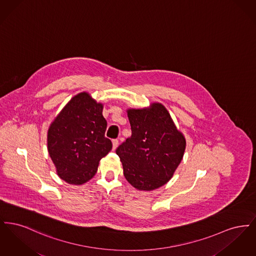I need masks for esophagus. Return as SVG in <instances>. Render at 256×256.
I'll list each match as a JSON object with an SVG mask.
<instances>
[{
  "label": "esophagus",
  "instance_id": "1",
  "mask_svg": "<svg viewBox=\"0 0 256 256\" xmlns=\"http://www.w3.org/2000/svg\"><path fill=\"white\" fill-rule=\"evenodd\" d=\"M112 144H113V150H116V148L119 145V141H118L117 139H114V140L112 141Z\"/></svg>",
  "mask_w": 256,
  "mask_h": 256
}]
</instances>
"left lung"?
Returning a JSON list of instances; mask_svg holds the SVG:
<instances>
[{"instance_id":"1","label":"left lung","mask_w":256,"mask_h":256,"mask_svg":"<svg viewBox=\"0 0 256 256\" xmlns=\"http://www.w3.org/2000/svg\"><path fill=\"white\" fill-rule=\"evenodd\" d=\"M132 136L117 148L126 180L137 190L152 191L168 182L182 160L186 141L165 106L128 110Z\"/></svg>"}]
</instances>
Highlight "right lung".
<instances>
[{
  "instance_id": "obj_1",
  "label": "right lung",
  "mask_w": 256,
  "mask_h": 256,
  "mask_svg": "<svg viewBox=\"0 0 256 256\" xmlns=\"http://www.w3.org/2000/svg\"><path fill=\"white\" fill-rule=\"evenodd\" d=\"M104 106L87 93L72 98L50 124L48 152L61 180L82 185L97 172L100 160L112 148L104 136Z\"/></svg>"
}]
</instances>
